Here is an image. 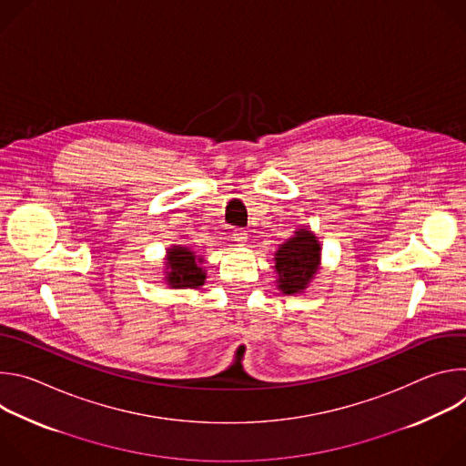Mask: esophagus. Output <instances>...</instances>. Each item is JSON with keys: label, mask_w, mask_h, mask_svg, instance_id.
Wrapping results in <instances>:
<instances>
[{"label": "esophagus", "mask_w": 466, "mask_h": 466, "mask_svg": "<svg viewBox=\"0 0 466 466\" xmlns=\"http://www.w3.org/2000/svg\"><path fill=\"white\" fill-rule=\"evenodd\" d=\"M232 238H234V241H236L238 245H245L248 236H247V232H245L243 228H236V230H234V234H232Z\"/></svg>", "instance_id": "esophagus-1"}]
</instances>
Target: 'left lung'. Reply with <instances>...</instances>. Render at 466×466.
Returning <instances> with one entry per match:
<instances>
[{"label": "left lung", "instance_id": "8db88e82", "mask_svg": "<svg viewBox=\"0 0 466 466\" xmlns=\"http://www.w3.org/2000/svg\"><path fill=\"white\" fill-rule=\"evenodd\" d=\"M322 247L309 228H297L275 252L277 288L284 295L304 293L320 269Z\"/></svg>", "mask_w": 466, "mask_h": 466}]
</instances>
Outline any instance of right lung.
<instances>
[{
    "label": "right lung",
    "mask_w": 466,
    "mask_h": 466,
    "mask_svg": "<svg viewBox=\"0 0 466 466\" xmlns=\"http://www.w3.org/2000/svg\"><path fill=\"white\" fill-rule=\"evenodd\" d=\"M205 256L186 245H171L166 248L164 280L171 289H195L205 286L207 269Z\"/></svg>",
    "instance_id": "1"
}]
</instances>
